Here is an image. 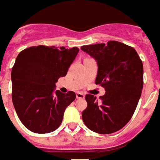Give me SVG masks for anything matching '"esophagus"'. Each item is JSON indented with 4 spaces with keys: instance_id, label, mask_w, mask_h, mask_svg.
I'll list each match as a JSON object with an SVG mask.
<instances>
[{
    "instance_id": "34e87169",
    "label": "esophagus",
    "mask_w": 160,
    "mask_h": 160,
    "mask_svg": "<svg viewBox=\"0 0 160 160\" xmlns=\"http://www.w3.org/2000/svg\"><path fill=\"white\" fill-rule=\"evenodd\" d=\"M76 97H77V99H84L85 95L81 93V92H78L77 94H76Z\"/></svg>"
}]
</instances>
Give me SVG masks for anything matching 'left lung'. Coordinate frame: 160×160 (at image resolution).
<instances>
[{
	"label": "left lung",
	"instance_id": "1",
	"mask_svg": "<svg viewBox=\"0 0 160 160\" xmlns=\"http://www.w3.org/2000/svg\"><path fill=\"white\" fill-rule=\"evenodd\" d=\"M82 51L97 63L96 84L104 87L105 94L97 101L87 95V109L82 113L85 125L100 134L122 128L132 117L143 88V64L135 49L122 42L89 45Z\"/></svg>",
	"mask_w": 160,
	"mask_h": 160
}]
</instances>
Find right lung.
Wrapping results in <instances>:
<instances>
[{"label": "right lung", "instance_id": "1", "mask_svg": "<svg viewBox=\"0 0 160 160\" xmlns=\"http://www.w3.org/2000/svg\"><path fill=\"white\" fill-rule=\"evenodd\" d=\"M78 51L77 47L38 46L17 56L11 71L12 101L22 123L32 132H51L61 124L76 95L55 90V83L66 76Z\"/></svg>", "mask_w": 160, "mask_h": 160}]
</instances>
